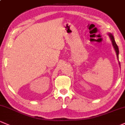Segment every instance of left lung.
Masks as SVG:
<instances>
[{
	"label": "left lung",
	"mask_w": 125,
	"mask_h": 125,
	"mask_svg": "<svg viewBox=\"0 0 125 125\" xmlns=\"http://www.w3.org/2000/svg\"><path fill=\"white\" fill-rule=\"evenodd\" d=\"M109 36H110V39L111 41V42H112L113 45V46H114V48H115V51H116V52L117 57L118 60H119V48H118L116 42H115V39H114L113 36L111 34H109ZM119 64H120V62H119Z\"/></svg>",
	"instance_id": "1"
}]
</instances>
